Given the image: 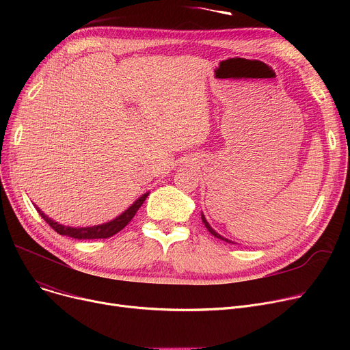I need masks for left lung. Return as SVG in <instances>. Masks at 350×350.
<instances>
[{"instance_id":"1","label":"left lung","mask_w":350,"mask_h":350,"mask_svg":"<svg viewBox=\"0 0 350 350\" xmlns=\"http://www.w3.org/2000/svg\"><path fill=\"white\" fill-rule=\"evenodd\" d=\"M201 219H203V223H204V226H206V228L214 235V237H217V238H219V240H223V241H227V243H231L230 240H227V238H224V237H221V235H219V234H217L213 228H211V226L207 223V219H206V217L203 215V214H201Z\"/></svg>"}]
</instances>
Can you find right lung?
<instances>
[{"label": "right lung", "mask_w": 350, "mask_h": 350, "mask_svg": "<svg viewBox=\"0 0 350 350\" xmlns=\"http://www.w3.org/2000/svg\"><path fill=\"white\" fill-rule=\"evenodd\" d=\"M149 196V193H144L142 197H139L135 203L129 207L124 213H122L119 217H116L115 219L100 226H94V227H82V228H75V227H65L62 224H58L57 221H53L48 215H45L38 207L35 206L36 211L40 213V215L45 219V221L57 231L59 235H68L72 238H77V240H96V238H109L115 234H118L120 230H123L131 219L135 217V214L137 213V210L142 207V204L144 203V200Z\"/></svg>", "instance_id": "1"}]
</instances>
